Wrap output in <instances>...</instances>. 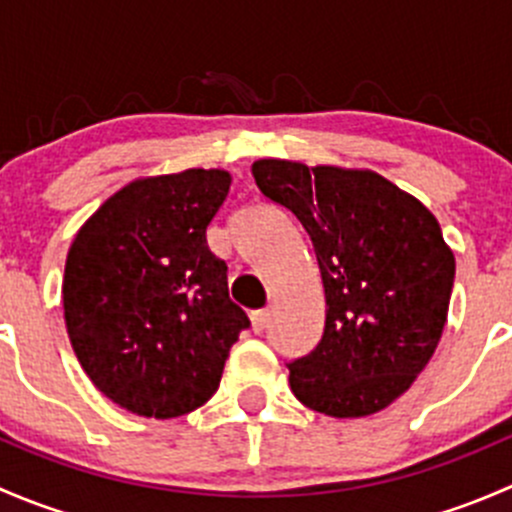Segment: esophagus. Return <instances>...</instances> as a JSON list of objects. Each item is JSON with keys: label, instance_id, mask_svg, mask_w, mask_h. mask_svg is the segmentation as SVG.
I'll use <instances>...</instances> for the list:
<instances>
[{"label": "esophagus", "instance_id": "1", "mask_svg": "<svg viewBox=\"0 0 512 512\" xmlns=\"http://www.w3.org/2000/svg\"><path fill=\"white\" fill-rule=\"evenodd\" d=\"M252 319V329H255V334H262L267 329V324H270V312L267 309H257V312L250 314Z\"/></svg>", "mask_w": 512, "mask_h": 512}]
</instances>
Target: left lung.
I'll use <instances>...</instances> for the list:
<instances>
[{
	"label": "left lung",
	"instance_id": "8db88e82",
	"mask_svg": "<svg viewBox=\"0 0 512 512\" xmlns=\"http://www.w3.org/2000/svg\"><path fill=\"white\" fill-rule=\"evenodd\" d=\"M252 175L302 223L327 299L319 344L287 364L294 396L337 418L386 409L414 384L446 327L456 260L441 225L371 170L265 158Z\"/></svg>",
	"mask_w": 512,
	"mask_h": 512
}]
</instances>
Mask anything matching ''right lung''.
<instances>
[{
    "instance_id": "add662e5",
    "label": "right lung",
    "mask_w": 512,
    "mask_h": 512,
    "mask_svg": "<svg viewBox=\"0 0 512 512\" xmlns=\"http://www.w3.org/2000/svg\"><path fill=\"white\" fill-rule=\"evenodd\" d=\"M230 183L215 168L136 180L71 245L61 287L71 347L96 389L131 414L203 406L250 327L205 237Z\"/></svg>"
}]
</instances>
